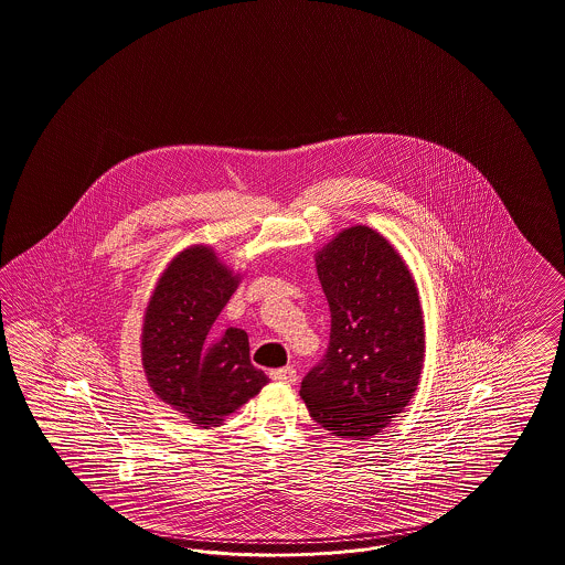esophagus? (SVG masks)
<instances>
[{"label":"esophagus","mask_w":565,"mask_h":565,"mask_svg":"<svg viewBox=\"0 0 565 565\" xmlns=\"http://www.w3.org/2000/svg\"><path fill=\"white\" fill-rule=\"evenodd\" d=\"M271 379L273 381H279V383L294 384L296 381H298V372H296V367L288 365V367H279V370H273Z\"/></svg>","instance_id":"1"}]
</instances>
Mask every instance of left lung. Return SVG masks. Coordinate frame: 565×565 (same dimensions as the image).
<instances>
[{"label": "left lung", "mask_w": 565, "mask_h": 565, "mask_svg": "<svg viewBox=\"0 0 565 565\" xmlns=\"http://www.w3.org/2000/svg\"><path fill=\"white\" fill-rule=\"evenodd\" d=\"M332 313L326 358L300 384L317 425L370 439L414 397L425 363V319L414 275L379 231L349 226L316 252Z\"/></svg>", "instance_id": "obj_1"}]
</instances>
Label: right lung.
<instances>
[{"label":"right lung","mask_w":565,"mask_h":565,"mask_svg":"<svg viewBox=\"0 0 565 565\" xmlns=\"http://www.w3.org/2000/svg\"><path fill=\"white\" fill-rule=\"evenodd\" d=\"M239 281L242 273L226 267L212 246H189L159 275L142 317L147 383L200 429L221 427L269 383L249 362L244 330L212 332Z\"/></svg>","instance_id":"obj_1"}]
</instances>
